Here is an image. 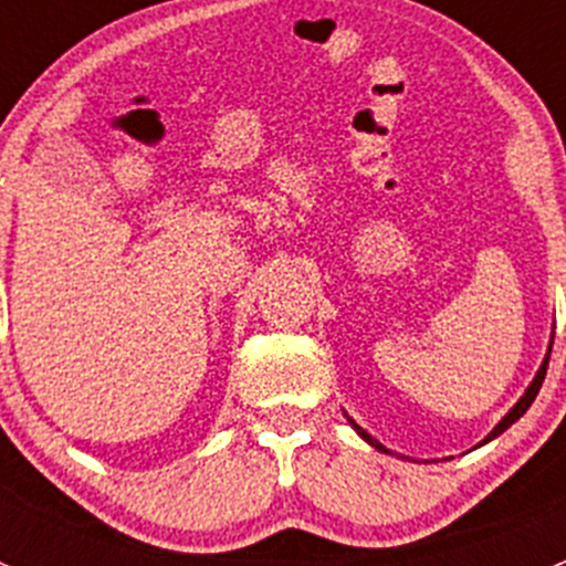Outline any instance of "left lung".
<instances>
[{
  "label": "left lung",
  "mask_w": 566,
  "mask_h": 566,
  "mask_svg": "<svg viewBox=\"0 0 566 566\" xmlns=\"http://www.w3.org/2000/svg\"><path fill=\"white\" fill-rule=\"evenodd\" d=\"M551 347H553V339H551V345H547V356H545V361H542V364H539V369H536L534 380H531V384H528V389H526V394H523V397H521V399H517V402H515V405H512V408H510V413H506V416H504V419H501V421H499V424H495V427H493V430H490V432H488V438H484V441H482V443H479V447H484V443H490V441H493V438H499V436H501V432H504V430H510V427H512V424H515V421H517V419H521V416H523V413H526V410L531 408V402H534V399H536V394H539V389H542V380H545V373H547V358H551ZM345 416H347V413H345ZM347 421H350V427H353V430H356V432H358V436H361V438H364V441H367V443H369V447H375V449H378V452H386V454H391V452H389V449H386V447H384V443H380V441H378V438H373V436H369V432H367V430H364V427H358V424H356V421H353V419H350V416H347Z\"/></svg>",
  "instance_id": "8db88e82"
}]
</instances>
